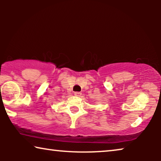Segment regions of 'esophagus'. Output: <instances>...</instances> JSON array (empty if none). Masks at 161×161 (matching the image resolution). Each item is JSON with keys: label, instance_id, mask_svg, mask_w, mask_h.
Masks as SVG:
<instances>
[{"label": "esophagus", "instance_id": "34e87169", "mask_svg": "<svg viewBox=\"0 0 161 161\" xmlns=\"http://www.w3.org/2000/svg\"><path fill=\"white\" fill-rule=\"evenodd\" d=\"M81 94H82L81 92H75V95L77 96V97H80L81 95Z\"/></svg>", "mask_w": 161, "mask_h": 161}]
</instances>
